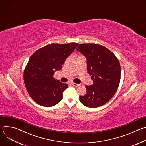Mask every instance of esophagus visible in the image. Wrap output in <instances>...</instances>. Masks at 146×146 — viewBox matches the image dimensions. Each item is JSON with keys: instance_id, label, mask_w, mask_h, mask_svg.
I'll list each match as a JSON object with an SVG mask.
<instances>
[{"instance_id": "1", "label": "esophagus", "mask_w": 146, "mask_h": 146, "mask_svg": "<svg viewBox=\"0 0 146 146\" xmlns=\"http://www.w3.org/2000/svg\"><path fill=\"white\" fill-rule=\"evenodd\" d=\"M72 85L74 86V87H79L80 86V84H76V83H74V82H72Z\"/></svg>"}]
</instances>
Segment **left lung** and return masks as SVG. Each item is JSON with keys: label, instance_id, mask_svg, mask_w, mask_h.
Returning <instances> with one entry per match:
<instances>
[{"label": "left lung", "instance_id": "obj_1", "mask_svg": "<svg viewBox=\"0 0 146 146\" xmlns=\"http://www.w3.org/2000/svg\"><path fill=\"white\" fill-rule=\"evenodd\" d=\"M87 60V71L93 84L87 86V94L80 96L86 106L97 108L105 105L116 92L121 79L118 58L106 47L98 44H81L76 48Z\"/></svg>", "mask_w": 146, "mask_h": 146}]
</instances>
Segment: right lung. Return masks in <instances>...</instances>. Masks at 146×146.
<instances>
[{"label": "right lung", "instance_id": "obj_1", "mask_svg": "<svg viewBox=\"0 0 146 146\" xmlns=\"http://www.w3.org/2000/svg\"><path fill=\"white\" fill-rule=\"evenodd\" d=\"M78 43H52L37 50L30 57L24 72L26 89L31 98L45 107L53 106L63 98L68 88L66 83L53 77L56 70L62 68L66 59Z\"/></svg>", "mask_w": 146, "mask_h": 146}]
</instances>
